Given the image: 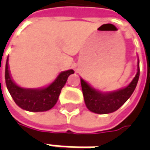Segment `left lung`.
I'll return each mask as SVG.
<instances>
[{
  "mask_svg": "<svg viewBox=\"0 0 150 150\" xmlns=\"http://www.w3.org/2000/svg\"><path fill=\"white\" fill-rule=\"evenodd\" d=\"M139 78V61L135 77L127 87L112 92H101L93 88L86 81L81 78V85L84 102L91 112L107 114L118 110L128 100L135 89Z\"/></svg>",
  "mask_w": 150,
  "mask_h": 150,
  "instance_id": "obj_1",
  "label": "left lung"
}]
</instances>
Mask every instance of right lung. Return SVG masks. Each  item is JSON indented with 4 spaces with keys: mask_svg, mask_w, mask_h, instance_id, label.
I'll return each instance as SVG.
<instances>
[{
    "mask_svg": "<svg viewBox=\"0 0 150 150\" xmlns=\"http://www.w3.org/2000/svg\"><path fill=\"white\" fill-rule=\"evenodd\" d=\"M72 73H74L72 69L62 72L54 82L43 88H25L16 85L11 79L7 58L5 78L10 94L21 108L30 112H44L54 107L60 95L61 90L64 87L69 75Z\"/></svg>",
    "mask_w": 150,
    "mask_h": 150,
    "instance_id": "right-lung-1",
    "label": "right lung"
}]
</instances>
